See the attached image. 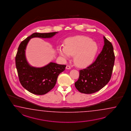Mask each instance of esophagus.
<instances>
[{"instance_id":"esophagus-1","label":"esophagus","mask_w":131,"mask_h":131,"mask_svg":"<svg viewBox=\"0 0 131 131\" xmlns=\"http://www.w3.org/2000/svg\"><path fill=\"white\" fill-rule=\"evenodd\" d=\"M66 68V69H67V70H70V69H71V67L69 65H67Z\"/></svg>"}]
</instances>
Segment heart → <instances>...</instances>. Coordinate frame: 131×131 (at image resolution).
Listing matches in <instances>:
<instances>
[{
    "label": "heart",
    "mask_w": 131,
    "mask_h": 131,
    "mask_svg": "<svg viewBox=\"0 0 131 131\" xmlns=\"http://www.w3.org/2000/svg\"><path fill=\"white\" fill-rule=\"evenodd\" d=\"M98 46L96 42L85 36L71 37L65 41V47H60L58 49L59 54L65 59L74 55V60L80 67L89 65L96 56Z\"/></svg>",
    "instance_id": "1"
}]
</instances>
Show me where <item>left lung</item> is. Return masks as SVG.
<instances>
[{"label": "left lung", "mask_w": 131, "mask_h": 131, "mask_svg": "<svg viewBox=\"0 0 131 131\" xmlns=\"http://www.w3.org/2000/svg\"><path fill=\"white\" fill-rule=\"evenodd\" d=\"M104 45L92 64L80 70V76L75 86L80 92L92 94L102 89L112 76L115 56L112 43L104 36Z\"/></svg>", "instance_id": "left-lung-1"}]
</instances>
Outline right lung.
Wrapping results in <instances>:
<instances>
[{"label":"right lung","mask_w":131,"mask_h":131,"mask_svg":"<svg viewBox=\"0 0 131 131\" xmlns=\"http://www.w3.org/2000/svg\"><path fill=\"white\" fill-rule=\"evenodd\" d=\"M57 33L58 32H35L23 41L18 48L16 56V66L20 82L25 89L34 94L44 95L52 89L59 75L65 70L66 66L50 62L44 67H32L26 59V46L31 38H49Z\"/></svg>","instance_id":"add662e5"}]
</instances>
